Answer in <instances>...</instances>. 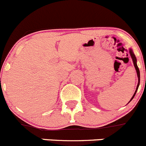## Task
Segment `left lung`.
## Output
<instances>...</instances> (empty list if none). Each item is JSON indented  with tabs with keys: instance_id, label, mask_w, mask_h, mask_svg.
<instances>
[{
	"instance_id": "obj_1",
	"label": "left lung",
	"mask_w": 146,
	"mask_h": 146,
	"mask_svg": "<svg viewBox=\"0 0 146 146\" xmlns=\"http://www.w3.org/2000/svg\"><path fill=\"white\" fill-rule=\"evenodd\" d=\"M129 53H130V55H131V59H132V60H133V62L134 67H135V70H136L137 76H138V84H137L136 89H135V93L133 94V95L132 98H131V100H130V102H131V100H132V99H133L134 96H135V94H136V92H137V90H138V86H139V85H140V71H139V69H138V65H137V60H136V57H135V54H134L133 52V50H131V49H129ZM129 102H128V103H129Z\"/></svg>"
}]
</instances>
